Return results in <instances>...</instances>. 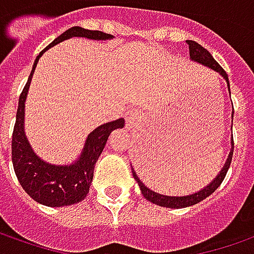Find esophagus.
<instances>
[{
	"label": "esophagus",
	"instance_id": "1",
	"mask_svg": "<svg viewBox=\"0 0 254 254\" xmlns=\"http://www.w3.org/2000/svg\"><path fill=\"white\" fill-rule=\"evenodd\" d=\"M124 120L128 127H132L138 122V112L135 109H128L124 113Z\"/></svg>",
	"mask_w": 254,
	"mask_h": 254
}]
</instances>
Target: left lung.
<instances>
[{"label": "left lung", "instance_id": "1", "mask_svg": "<svg viewBox=\"0 0 254 254\" xmlns=\"http://www.w3.org/2000/svg\"><path fill=\"white\" fill-rule=\"evenodd\" d=\"M187 43H188V45H190V59H192V61H195V62H197V64H204V66H207V67H210V69H213L214 71H217V73H220V74L225 78V81H227V84H228V88H230V81H228V76H227V73H225V70H224L223 67H221V66L214 61V58L211 57L210 52L206 50V48H203L200 44H197L196 41H190V40H188ZM232 155H234V138H232V148H231L228 159H227V162H225V164H224L223 170L220 171V174H218L217 177L214 178V180H213L207 187H204L203 190H200L199 192H196V193H192V195H187V196H166V195H160V193H157V192H155V190H150L149 188H148V187H145L144 184H142V181L137 177V173L134 171L132 167H131V170H132V176H134L135 181H137L138 185H139L141 192H142V195H144L145 199H148L149 202L157 204V206L170 207V209H183V207L193 206V204L202 202L203 199H206L207 196H210L211 193L217 190L218 187L221 185V183L224 181L225 176H227V171H228V169H230L231 160H232Z\"/></svg>", "mask_w": 254, "mask_h": 254}]
</instances>
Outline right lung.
I'll list each match as a JSON object with an SVG mask.
<instances>
[{
    "mask_svg": "<svg viewBox=\"0 0 254 254\" xmlns=\"http://www.w3.org/2000/svg\"><path fill=\"white\" fill-rule=\"evenodd\" d=\"M85 37L91 40H109L113 36L99 30H87L74 26L62 33L43 51L48 50L58 43L71 38ZM37 57L29 80L19 97V106L16 112V123L12 134V163L19 183L26 193L36 202L50 207H62L81 202L90 190L91 181L94 177V169L98 157L102 153L110 132L124 127V119L109 122L97 127L87 137L81 156L69 166H55L41 160L31 149L24 134V102L29 92L31 77L36 69L40 57Z\"/></svg>",
    "mask_w": 254,
    "mask_h": 254,
    "instance_id": "add662e5",
    "label": "right lung"
}]
</instances>
